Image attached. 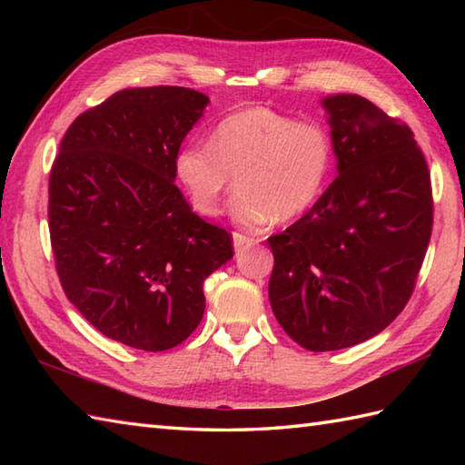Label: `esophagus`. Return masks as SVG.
Masks as SVG:
<instances>
[{"label": "esophagus", "mask_w": 465, "mask_h": 465, "mask_svg": "<svg viewBox=\"0 0 465 465\" xmlns=\"http://www.w3.org/2000/svg\"><path fill=\"white\" fill-rule=\"evenodd\" d=\"M255 243H258V240L250 238V235H243L240 232L233 233V250H235V253H243L248 248H253Z\"/></svg>", "instance_id": "1"}]
</instances>
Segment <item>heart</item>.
Wrapping results in <instances>:
<instances>
[{"label": "heart", "mask_w": 465, "mask_h": 465, "mask_svg": "<svg viewBox=\"0 0 465 465\" xmlns=\"http://www.w3.org/2000/svg\"><path fill=\"white\" fill-rule=\"evenodd\" d=\"M333 162L331 135L318 122L255 105L227 114L210 142H187L173 172L197 213L217 215L235 175L232 220L245 230L303 215L318 202Z\"/></svg>", "instance_id": "b5f03b06"}]
</instances>
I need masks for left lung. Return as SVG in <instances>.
<instances>
[{
    "label": "left lung",
    "mask_w": 465,
    "mask_h": 465,
    "mask_svg": "<svg viewBox=\"0 0 465 465\" xmlns=\"http://www.w3.org/2000/svg\"><path fill=\"white\" fill-rule=\"evenodd\" d=\"M338 177L268 240L270 303L302 348L333 351L383 331L406 308L426 255L431 185L406 124L355 94L322 100Z\"/></svg>",
    "instance_id": "8db88e82"
}]
</instances>
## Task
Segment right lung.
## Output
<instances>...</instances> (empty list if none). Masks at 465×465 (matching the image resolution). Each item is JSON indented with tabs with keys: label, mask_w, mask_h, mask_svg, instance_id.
Listing matches in <instances>:
<instances>
[{
	"label": "right lung",
	"mask_w": 465,
	"mask_h": 465,
	"mask_svg": "<svg viewBox=\"0 0 465 465\" xmlns=\"http://www.w3.org/2000/svg\"><path fill=\"white\" fill-rule=\"evenodd\" d=\"M210 97L190 87L115 92L75 117L49 173V235L62 288L110 340L175 348L200 325L203 282L232 238L177 190L173 160Z\"/></svg>",
	"instance_id": "1"
}]
</instances>
